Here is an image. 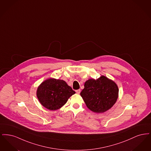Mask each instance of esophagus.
<instances>
[{"label": "esophagus", "mask_w": 151, "mask_h": 151, "mask_svg": "<svg viewBox=\"0 0 151 151\" xmlns=\"http://www.w3.org/2000/svg\"><path fill=\"white\" fill-rule=\"evenodd\" d=\"M80 92H81V90H80V89H78V90L76 91V93L80 94Z\"/></svg>", "instance_id": "esophagus-1"}]
</instances>
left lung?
<instances>
[{
	"label": "left lung",
	"mask_w": 151,
	"mask_h": 151,
	"mask_svg": "<svg viewBox=\"0 0 151 151\" xmlns=\"http://www.w3.org/2000/svg\"><path fill=\"white\" fill-rule=\"evenodd\" d=\"M119 89L114 81L102 75L99 79H89L84 83L80 95L87 108L96 113H104L115 104Z\"/></svg>",
	"instance_id": "8db88e82"
}]
</instances>
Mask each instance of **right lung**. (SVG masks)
I'll return each mask as SVG.
<instances>
[{"mask_svg":"<svg viewBox=\"0 0 151 151\" xmlns=\"http://www.w3.org/2000/svg\"><path fill=\"white\" fill-rule=\"evenodd\" d=\"M75 93V92L64 80L49 78L38 86L36 95L43 107L56 110L62 108Z\"/></svg>","mask_w":151,"mask_h":151,"instance_id":"obj_1","label":"right lung"}]
</instances>
